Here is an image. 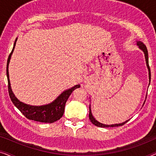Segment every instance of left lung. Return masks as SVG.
I'll return each instance as SVG.
<instances>
[{"label":"left lung","instance_id":"8db88e82","mask_svg":"<svg viewBox=\"0 0 156 156\" xmlns=\"http://www.w3.org/2000/svg\"><path fill=\"white\" fill-rule=\"evenodd\" d=\"M137 45L138 46L140 50H141L143 52H144L145 55V58H146V65L148 69V74H149V82H151V69H150V67H149V64H148V50H147L146 46L142 42L140 41H137ZM89 118L90 119L91 122L94 124L95 126H97L98 127H103V128H108V127H116V126H121L124 125L126 123H127L129 120H127L124 121V122L121 123H116V124H112V125H106V124H103V123L99 122L97 121L96 119L94 118L92 114H91V108H90V105H89Z\"/></svg>","mask_w":156,"mask_h":156}]
</instances>
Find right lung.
<instances>
[{"instance_id": "add662e5", "label": "right lung", "mask_w": 156, "mask_h": 156, "mask_svg": "<svg viewBox=\"0 0 156 156\" xmlns=\"http://www.w3.org/2000/svg\"><path fill=\"white\" fill-rule=\"evenodd\" d=\"M17 41V38L14 42L13 48L9 55L8 61H7V68H6V74L8 78V92L10 99L15 106L18 108L19 111L30 120L35 121H39L42 123H54L57 120H59L62 116H63L64 112H65V104L67 102L68 98L70 94L72 93L74 89L80 87V84L75 85L67 90H65L52 103L47 104L43 106H31L29 104H26L20 101L16 97L12 92L10 83L9 80V72H8V65H9L10 59L11 58V55L13 52Z\"/></svg>"}]
</instances>
